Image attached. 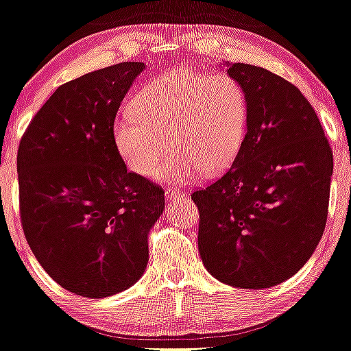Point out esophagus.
I'll use <instances>...</instances> for the list:
<instances>
[{"label":"esophagus","mask_w":351,"mask_h":351,"mask_svg":"<svg viewBox=\"0 0 351 351\" xmlns=\"http://www.w3.org/2000/svg\"><path fill=\"white\" fill-rule=\"evenodd\" d=\"M165 197L169 202H175V203H181L184 200L186 193H182L180 189H173V187H169V189L165 191Z\"/></svg>","instance_id":"34e87169"}]
</instances>
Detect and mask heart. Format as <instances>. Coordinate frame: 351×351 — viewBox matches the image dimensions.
Returning a JSON list of instances; mask_svg holds the SVG:
<instances>
[{
  "instance_id": "b5f03b06",
  "label": "heart",
  "mask_w": 351,
  "mask_h": 351,
  "mask_svg": "<svg viewBox=\"0 0 351 351\" xmlns=\"http://www.w3.org/2000/svg\"><path fill=\"white\" fill-rule=\"evenodd\" d=\"M247 125V96L237 78L176 71L132 99L130 113L114 119L112 137L125 167L145 178L156 175L171 145L176 154L158 175L191 182L200 173H223L237 159Z\"/></svg>"
}]
</instances>
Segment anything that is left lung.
I'll list each match as a JSON object with an SVG mask.
<instances>
[{
    "instance_id": "8db88e82",
    "label": "left lung",
    "mask_w": 351,
    "mask_h": 351,
    "mask_svg": "<svg viewBox=\"0 0 351 351\" xmlns=\"http://www.w3.org/2000/svg\"><path fill=\"white\" fill-rule=\"evenodd\" d=\"M249 102V125L222 178L195 191L198 250L217 280L269 289L295 276L326 226L332 151L302 93L258 66L227 62Z\"/></svg>"
}]
</instances>
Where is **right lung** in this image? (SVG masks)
<instances>
[{
	"mask_svg": "<svg viewBox=\"0 0 351 351\" xmlns=\"http://www.w3.org/2000/svg\"><path fill=\"white\" fill-rule=\"evenodd\" d=\"M143 69L125 61L64 83L20 140L26 241L56 284L85 298L117 295L143 276L149 230L165 208L162 187L128 171L112 137Z\"/></svg>",
	"mask_w": 351,
	"mask_h": 351,
	"instance_id": "right-lung-1",
	"label": "right lung"
}]
</instances>
